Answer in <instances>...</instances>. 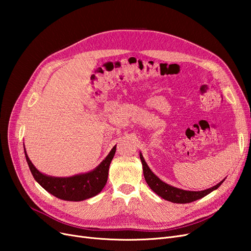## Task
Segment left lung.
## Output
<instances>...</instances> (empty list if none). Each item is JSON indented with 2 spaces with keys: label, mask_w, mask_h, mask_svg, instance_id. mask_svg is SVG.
Wrapping results in <instances>:
<instances>
[{
  "label": "left lung",
  "mask_w": 251,
  "mask_h": 251,
  "mask_svg": "<svg viewBox=\"0 0 251 251\" xmlns=\"http://www.w3.org/2000/svg\"><path fill=\"white\" fill-rule=\"evenodd\" d=\"M140 160L142 163L143 169V176L146 179L147 183L151 187V191L156 193L158 196H160L161 198L171 201L173 203H191L196 200H199L203 197L208 195L212 191H215L220 185L223 183V181L219 182V183L210 188L204 189V191L199 192H193V191H184V189H180L175 186H172L165 182L161 181L156 175L150 170L147 162L144 161V159L140 153Z\"/></svg>",
  "instance_id": "obj_1"
}]
</instances>
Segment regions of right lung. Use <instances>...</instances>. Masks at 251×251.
I'll return each instance as SVG.
<instances>
[{"instance_id": "1", "label": "right lung", "mask_w": 251, "mask_h": 251, "mask_svg": "<svg viewBox=\"0 0 251 251\" xmlns=\"http://www.w3.org/2000/svg\"><path fill=\"white\" fill-rule=\"evenodd\" d=\"M116 147H114L104 160L93 171L86 174L75 175L72 177H51L44 175L35 169L30 161L25 150L26 160L35 181L48 193L58 199L66 201H82L100 194L108 180L109 166L115 155Z\"/></svg>"}]
</instances>
